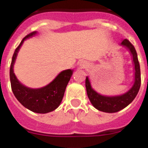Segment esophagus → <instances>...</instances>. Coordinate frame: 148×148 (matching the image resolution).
Masks as SVG:
<instances>
[{"label":"esophagus","mask_w":148,"mask_h":148,"mask_svg":"<svg viewBox=\"0 0 148 148\" xmlns=\"http://www.w3.org/2000/svg\"><path fill=\"white\" fill-rule=\"evenodd\" d=\"M78 65H79V66H80V68H82V69H84V68L86 67L87 63H85V61H83V60H81V61L79 62Z\"/></svg>","instance_id":"esophagus-1"}]
</instances>
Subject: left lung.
<instances>
[{
	"label": "left lung",
	"mask_w": 148,
	"mask_h": 148,
	"mask_svg": "<svg viewBox=\"0 0 148 148\" xmlns=\"http://www.w3.org/2000/svg\"><path fill=\"white\" fill-rule=\"evenodd\" d=\"M121 46L128 49L132 56L134 71V79L132 88L125 93L117 96H105L96 92L92 86L88 77L85 79L87 94L92 105L99 111L107 113H114L126 107L129 103L133 101L137 95L141 85L140 66L138 61L137 54L134 47L127 39L123 40Z\"/></svg>",
	"instance_id": "left-lung-1"
}]
</instances>
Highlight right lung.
<instances>
[{"label":"right lung","mask_w":148,"mask_h":148,"mask_svg":"<svg viewBox=\"0 0 148 148\" xmlns=\"http://www.w3.org/2000/svg\"><path fill=\"white\" fill-rule=\"evenodd\" d=\"M37 34V31H34L26 36L15 49L10 66V81L14 95L22 105L34 112L45 114L54 111L59 107L74 70L62 71L50 83L42 88H30L21 83L14 72V66L24 41Z\"/></svg>","instance_id":"1"}]
</instances>
